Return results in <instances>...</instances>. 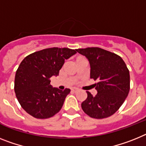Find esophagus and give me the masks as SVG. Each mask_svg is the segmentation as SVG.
<instances>
[{"instance_id": "34e87169", "label": "esophagus", "mask_w": 146, "mask_h": 146, "mask_svg": "<svg viewBox=\"0 0 146 146\" xmlns=\"http://www.w3.org/2000/svg\"><path fill=\"white\" fill-rule=\"evenodd\" d=\"M78 90H79V88H74L72 89V92H73V93H76Z\"/></svg>"}]
</instances>
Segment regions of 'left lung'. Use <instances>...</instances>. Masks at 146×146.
<instances>
[{
  "instance_id": "obj_1",
  "label": "left lung",
  "mask_w": 146,
  "mask_h": 146,
  "mask_svg": "<svg viewBox=\"0 0 146 146\" xmlns=\"http://www.w3.org/2000/svg\"><path fill=\"white\" fill-rule=\"evenodd\" d=\"M90 66V79L97 81L96 96L87 91L82 108L89 117L103 119L117 112L130 90L129 70L120 56L100 47L77 49Z\"/></svg>"
}]
</instances>
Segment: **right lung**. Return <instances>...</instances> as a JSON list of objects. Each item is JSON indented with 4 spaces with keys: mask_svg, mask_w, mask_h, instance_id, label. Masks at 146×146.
Instances as JSON below:
<instances>
[{
    "mask_svg": "<svg viewBox=\"0 0 146 146\" xmlns=\"http://www.w3.org/2000/svg\"><path fill=\"white\" fill-rule=\"evenodd\" d=\"M76 50L52 47L40 50L24 58L15 77V93L22 108L37 119H47L59 112L70 90L52 88L50 78L58 76Z\"/></svg>",
    "mask_w": 146,
    "mask_h": 146,
    "instance_id": "add662e5",
    "label": "right lung"
}]
</instances>
